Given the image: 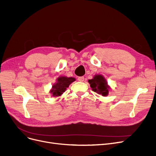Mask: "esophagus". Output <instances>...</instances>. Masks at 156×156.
I'll list each match as a JSON object with an SVG mask.
<instances>
[{
    "label": "esophagus",
    "mask_w": 156,
    "mask_h": 156,
    "mask_svg": "<svg viewBox=\"0 0 156 156\" xmlns=\"http://www.w3.org/2000/svg\"><path fill=\"white\" fill-rule=\"evenodd\" d=\"M78 80L80 82H83L84 81V77L83 76H80L78 78Z\"/></svg>",
    "instance_id": "obj_1"
}]
</instances>
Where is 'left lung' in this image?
Here are the masks:
<instances>
[{
  "label": "left lung",
  "mask_w": 156,
  "mask_h": 156,
  "mask_svg": "<svg viewBox=\"0 0 156 156\" xmlns=\"http://www.w3.org/2000/svg\"><path fill=\"white\" fill-rule=\"evenodd\" d=\"M88 82L90 83L94 92L102 95L103 96H107L108 95L110 87L108 85L106 79L101 74H96L92 79L89 80Z\"/></svg>",
  "instance_id": "1"
}]
</instances>
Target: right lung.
<instances>
[{"mask_svg": "<svg viewBox=\"0 0 156 156\" xmlns=\"http://www.w3.org/2000/svg\"><path fill=\"white\" fill-rule=\"evenodd\" d=\"M75 81V78L72 77L60 76L57 79V82L53 85L52 89L50 90V93L53 97L60 96L66 90L69 85Z\"/></svg>", "mask_w": 156, "mask_h": 156, "instance_id": "1", "label": "right lung"}]
</instances>
